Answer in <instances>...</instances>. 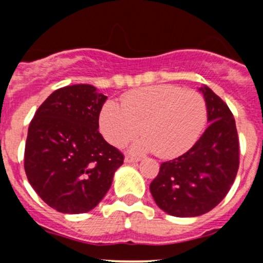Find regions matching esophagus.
Listing matches in <instances>:
<instances>
[{
    "instance_id": "esophagus-1",
    "label": "esophagus",
    "mask_w": 263,
    "mask_h": 263,
    "mask_svg": "<svg viewBox=\"0 0 263 263\" xmlns=\"http://www.w3.org/2000/svg\"><path fill=\"white\" fill-rule=\"evenodd\" d=\"M140 159H136V158H132V156H126L124 158V163L126 164H134V163H137Z\"/></svg>"
}]
</instances>
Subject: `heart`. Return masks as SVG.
<instances>
[{
    "mask_svg": "<svg viewBox=\"0 0 263 263\" xmlns=\"http://www.w3.org/2000/svg\"><path fill=\"white\" fill-rule=\"evenodd\" d=\"M208 121V107L200 92L174 85H155L128 92L122 107L113 100L99 113V128L113 146H122L141 129L131 146L136 154L155 151L168 159L187 153L198 141Z\"/></svg>",
    "mask_w": 263,
    "mask_h": 263,
    "instance_id": "b5f03b06",
    "label": "heart"
}]
</instances>
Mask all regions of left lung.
<instances>
[{"label":"left lung","mask_w":263,"mask_h":263,"mask_svg":"<svg viewBox=\"0 0 263 263\" xmlns=\"http://www.w3.org/2000/svg\"><path fill=\"white\" fill-rule=\"evenodd\" d=\"M209 127L192 148L160 165L150 192L164 213L200 216L227 196L239 168V141L229 107L209 86L200 89Z\"/></svg>","instance_id":"obj_1"}]
</instances>
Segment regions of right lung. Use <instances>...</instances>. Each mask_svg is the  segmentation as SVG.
Here are the masks:
<instances>
[{
	"label": "right lung",
	"mask_w": 263,
	"mask_h": 263,
	"mask_svg": "<svg viewBox=\"0 0 263 263\" xmlns=\"http://www.w3.org/2000/svg\"><path fill=\"white\" fill-rule=\"evenodd\" d=\"M105 100L92 85L61 87L31 119L24 158L26 177L39 197L60 213L92 210L123 164L122 153L98 131Z\"/></svg>",
	"instance_id": "right-lung-1"
}]
</instances>
